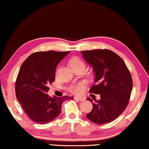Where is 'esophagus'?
<instances>
[{
	"mask_svg": "<svg viewBox=\"0 0 149 149\" xmlns=\"http://www.w3.org/2000/svg\"><path fill=\"white\" fill-rule=\"evenodd\" d=\"M74 99L76 100H78V101H84L85 100V98L82 97H74Z\"/></svg>",
	"mask_w": 149,
	"mask_h": 149,
	"instance_id": "1",
	"label": "esophagus"
}]
</instances>
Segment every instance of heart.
I'll use <instances>...</instances> for the list:
<instances>
[{
  "label": "heart",
  "instance_id": "1",
  "mask_svg": "<svg viewBox=\"0 0 149 149\" xmlns=\"http://www.w3.org/2000/svg\"><path fill=\"white\" fill-rule=\"evenodd\" d=\"M70 65L72 69L76 68H85V62L81 60V58L78 57H74L72 58L70 61ZM84 88V85L82 84H78L76 85H71L69 87V91H70L72 93L75 94H79L82 92Z\"/></svg>",
  "mask_w": 149,
  "mask_h": 149
}]
</instances>
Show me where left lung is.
<instances>
[{
    "mask_svg": "<svg viewBox=\"0 0 149 149\" xmlns=\"http://www.w3.org/2000/svg\"><path fill=\"white\" fill-rule=\"evenodd\" d=\"M81 52L94 72L95 85L90 92L101 97L94 101L87 98L93 108L86 117L95 124L109 123L123 113L128 104L133 89L131 73L122 58L109 49Z\"/></svg>",
    "mask_w": 149,
    "mask_h": 149,
    "instance_id": "left-lung-1",
    "label": "left lung"
}]
</instances>
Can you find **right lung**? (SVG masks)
<instances>
[{
  "instance_id": "right-lung-1",
  "label": "right lung",
  "mask_w": 149,
  "mask_h": 149,
  "mask_svg": "<svg viewBox=\"0 0 149 149\" xmlns=\"http://www.w3.org/2000/svg\"><path fill=\"white\" fill-rule=\"evenodd\" d=\"M70 52H39L23 62L15 84L16 96L32 120L47 124L61 113L62 104L72 97H49L48 85L55 81L56 68Z\"/></svg>"
}]
</instances>
